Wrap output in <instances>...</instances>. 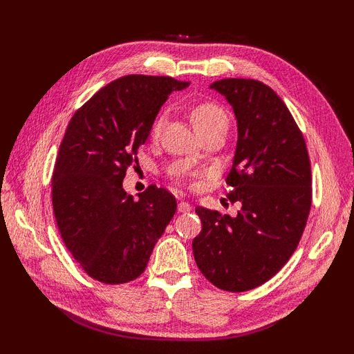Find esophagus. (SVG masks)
Instances as JSON below:
<instances>
[{"label": "esophagus", "instance_id": "obj_1", "mask_svg": "<svg viewBox=\"0 0 354 354\" xmlns=\"http://www.w3.org/2000/svg\"><path fill=\"white\" fill-rule=\"evenodd\" d=\"M192 209V205L189 204V202H179L178 204V213H187V212H190Z\"/></svg>", "mask_w": 354, "mask_h": 354}]
</instances>
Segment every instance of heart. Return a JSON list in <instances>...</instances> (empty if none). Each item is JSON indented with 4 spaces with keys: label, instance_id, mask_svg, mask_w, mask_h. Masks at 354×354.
Masks as SVG:
<instances>
[{
    "label": "heart",
    "instance_id": "1",
    "mask_svg": "<svg viewBox=\"0 0 354 354\" xmlns=\"http://www.w3.org/2000/svg\"><path fill=\"white\" fill-rule=\"evenodd\" d=\"M192 120L193 124L199 131L201 135H205L208 132L225 129L228 127V112L222 104L216 102H202L192 111ZM165 126V115L156 117L152 124V137L158 138L161 135Z\"/></svg>",
    "mask_w": 354,
    "mask_h": 354
}]
</instances>
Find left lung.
Instances as JSON below:
<instances>
[{"label":"left lung","mask_w":354,"mask_h":354,"mask_svg":"<svg viewBox=\"0 0 354 354\" xmlns=\"http://www.w3.org/2000/svg\"><path fill=\"white\" fill-rule=\"evenodd\" d=\"M237 120V146L227 184L236 217L196 207L202 231L193 240L199 270L216 288L251 290L280 270L303 236L312 205L306 141L272 88L252 79L209 85Z\"/></svg>","instance_id":"1"}]
</instances>
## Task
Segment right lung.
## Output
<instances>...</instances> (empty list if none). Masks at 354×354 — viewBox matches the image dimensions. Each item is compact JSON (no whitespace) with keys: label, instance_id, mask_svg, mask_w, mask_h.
Returning <instances> with one entry per match:
<instances>
[{"label":"right lung","instance_id":"add662e5","mask_svg":"<svg viewBox=\"0 0 354 354\" xmlns=\"http://www.w3.org/2000/svg\"><path fill=\"white\" fill-rule=\"evenodd\" d=\"M189 85L131 74L102 88L70 120L53 173V212L65 246L97 281L138 278L176 212L165 189L149 185L133 199L123 179L164 102Z\"/></svg>","mask_w":354,"mask_h":354}]
</instances>
